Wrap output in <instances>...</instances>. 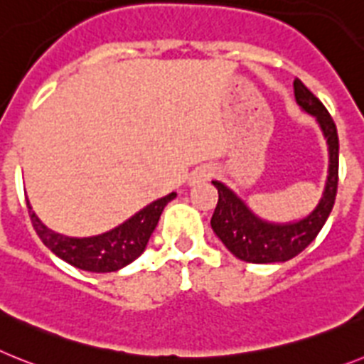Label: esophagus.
<instances>
[{"mask_svg": "<svg viewBox=\"0 0 364 364\" xmlns=\"http://www.w3.org/2000/svg\"><path fill=\"white\" fill-rule=\"evenodd\" d=\"M210 176H213V173H210V170H208V168L196 170V172L191 176V179H188V185H200V183L207 181Z\"/></svg>", "mask_w": 364, "mask_h": 364, "instance_id": "esophagus-1", "label": "esophagus"}]
</instances>
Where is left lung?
<instances>
[{
    "label": "left lung",
    "instance_id": "obj_1",
    "mask_svg": "<svg viewBox=\"0 0 364 364\" xmlns=\"http://www.w3.org/2000/svg\"><path fill=\"white\" fill-rule=\"evenodd\" d=\"M293 87L296 104L306 113L315 117L328 144V176L317 207L300 220L286 223L267 221L252 213L247 203L229 186L221 181H213L218 188V205L214 208L210 227L236 258L251 264L287 262L304 251L326 223L337 196L339 137L333 119L324 104L299 78H295Z\"/></svg>",
    "mask_w": 364,
    "mask_h": 364
}]
</instances>
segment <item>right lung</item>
Returning <instances> with one entry per match:
<instances>
[{
	"instance_id": "right-lung-1",
	"label": "right lung",
	"mask_w": 364,
	"mask_h": 364,
	"mask_svg": "<svg viewBox=\"0 0 364 364\" xmlns=\"http://www.w3.org/2000/svg\"><path fill=\"white\" fill-rule=\"evenodd\" d=\"M173 198H176V192L151 201L150 205L141 208L139 213L128 218L121 225H117L115 229L102 235L87 236V238H71V236L50 230L36 216L29 201H27V207H29V216L36 235L56 257L82 271L112 273V271L122 269L143 255L151 232L157 227L161 213Z\"/></svg>"
}]
</instances>
